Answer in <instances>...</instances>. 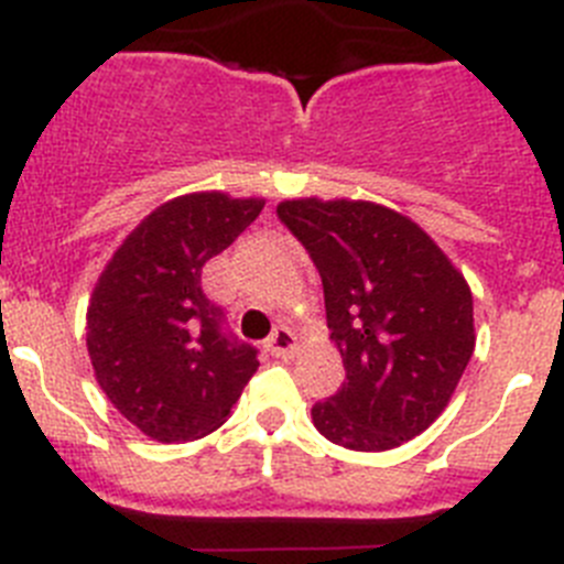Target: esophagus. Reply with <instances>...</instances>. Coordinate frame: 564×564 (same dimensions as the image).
Here are the masks:
<instances>
[{
  "label": "esophagus",
  "mask_w": 564,
  "mask_h": 564,
  "mask_svg": "<svg viewBox=\"0 0 564 564\" xmlns=\"http://www.w3.org/2000/svg\"><path fill=\"white\" fill-rule=\"evenodd\" d=\"M268 350L273 356H291L296 350V336H293L291 327H276V330L268 336Z\"/></svg>",
  "instance_id": "1"
}]
</instances>
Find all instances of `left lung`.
<instances>
[{
    "instance_id": "obj_1",
    "label": "left lung",
    "mask_w": 564,
    "mask_h": 564,
    "mask_svg": "<svg viewBox=\"0 0 564 564\" xmlns=\"http://www.w3.org/2000/svg\"><path fill=\"white\" fill-rule=\"evenodd\" d=\"M279 220L322 276L341 390L313 423L344 449L387 452L437 421L475 352L466 279L421 226L367 200H285Z\"/></svg>"
}]
</instances>
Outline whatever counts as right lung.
I'll return each mask as SVG.
<instances>
[{
  "label": "right lung",
  "mask_w": 564,
  "mask_h": 564,
  "mask_svg": "<svg viewBox=\"0 0 564 564\" xmlns=\"http://www.w3.org/2000/svg\"><path fill=\"white\" fill-rule=\"evenodd\" d=\"M265 200L220 192L154 208L112 253L87 307V350L115 410L161 443L220 430L257 372V347L228 333L203 293V265Z\"/></svg>",
  "instance_id": "1"
}]
</instances>
